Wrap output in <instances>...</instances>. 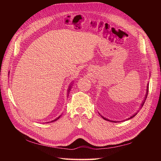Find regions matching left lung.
<instances>
[{
	"mask_svg": "<svg viewBox=\"0 0 161 161\" xmlns=\"http://www.w3.org/2000/svg\"><path fill=\"white\" fill-rule=\"evenodd\" d=\"M147 94H148V86H147V93H146V95H145V100H144V102H142V104H141V107H142V106H143V104H144V103H145V100H146V98H147ZM137 114V113H136V114H135L134 115H133L131 117H130L129 118H128V119H131V118H133L134 117V116ZM102 116V115H101ZM102 118H103V119H106V120H108V121H110V122H115V121H111V120H109V119H107V118H104L103 116H102Z\"/></svg>",
	"mask_w": 161,
	"mask_h": 161,
	"instance_id": "8db88e82",
	"label": "left lung"
}]
</instances>
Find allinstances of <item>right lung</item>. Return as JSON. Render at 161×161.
Listing matches in <instances>:
<instances>
[{
  "label": "right lung",
  "mask_w": 161,
  "mask_h": 161,
  "mask_svg": "<svg viewBox=\"0 0 161 161\" xmlns=\"http://www.w3.org/2000/svg\"><path fill=\"white\" fill-rule=\"evenodd\" d=\"M70 86H69V89H68V91H70ZM61 115H60V116H59V117H58V118H56L55 119H54V120H53V121H51V122H54V121H56V120H57V119H59V118L61 117Z\"/></svg>",
  "instance_id": "add662e5"
}]
</instances>
